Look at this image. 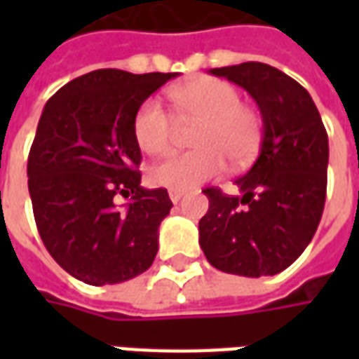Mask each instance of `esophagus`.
<instances>
[{"mask_svg":"<svg viewBox=\"0 0 359 359\" xmlns=\"http://www.w3.org/2000/svg\"><path fill=\"white\" fill-rule=\"evenodd\" d=\"M182 196H184V190H175V188H171V190H169V198H171L172 203L179 202Z\"/></svg>","mask_w":359,"mask_h":359,"instance_id":"34e87169","label":"esophagus"}]
</instances>
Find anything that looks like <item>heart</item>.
<instances>
[{
	"label": "heart",
	"instance_id": "heart-1",
	"mask_svg": "<svg viewBox=\"0 0 359 359\" xmlns=\"http://www.w3.org/2000/svg\"><path fill=\"white\" fill-rule=\"evenodd\" d=\"M169 100L182 123H198L194 151L177 154L151 167V184L188 190L226 169L248 165L259 151L264 118L259 111L241 102L231 82L200 76L169 90ZM134 140L149 156H165L172 148L175 123L157 100L142 103L133 121Z\"/></svg>",
	"mask_w": 359,
	"mask_h": 359
}]
</instances>
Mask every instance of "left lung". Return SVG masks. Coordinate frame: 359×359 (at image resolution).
I'll return each instance as SVG.
<instances>
[{"instance_id": "obj_1", "label": "left lung", "mask_w": 359, "mask_h": 359, "mask_svg": "<svg viewBox=\"0 0 359 359\" xmlns=\"http://www.w3.org/2000/svg\"><path fill=\"white\" fill-rule=\"evenodd\" d=\"M246 90L262 111L264 140L256 163L234 180L238 196L205 188L200 246L215 269L265 277L292 265L321 221L329 138L302 84L275 67L248 61L211 69Z\"/></svg>"}]
</instances>
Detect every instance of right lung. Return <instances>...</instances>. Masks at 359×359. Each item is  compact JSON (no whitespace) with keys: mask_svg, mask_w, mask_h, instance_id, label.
<instances>
[{"mask_svg":"<svg viewBox=\"0 0 359 359\" xmlns=\"http://www.w3.org/2000/svg\"><path fill=\"white\" fill-rule=\"evenodd\" d=\"M179 73L100 69L51 95L28 154V192L43 246L86 285H117L149 269L159 225L172 208L165 188L140 187L133 121ZM129 198L125 210L114 205Z\"/></svg>","mask_w":359,"mask_h":359,"instance_id":"add662e5","label":"right lung"}]
</instances>
